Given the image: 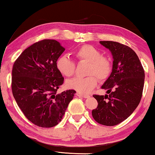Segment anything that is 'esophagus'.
<instances>
[{
	"label": "esophagus",
	"instance_id": "1",
	"mask_svg": "<svg viewBox=\"0 0 155 155\" xmlns=\"http://www.w3.org/2000/svg\"><path fill=\"white\" fill-rule=\"evenodd\" d=\"M76 95H77V96H79V97H84V98H88V97H90V95H82V94L79 93V92H77V93H76Z\"/></svg>",
	"mask_w": 155,
	"mask_h": 155
}]
</instances>
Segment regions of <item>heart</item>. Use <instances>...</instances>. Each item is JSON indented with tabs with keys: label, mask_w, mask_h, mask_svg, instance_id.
Returning a JSON list of instances; mask_svg holds the SVG:
<instances>
[{
	"label": "heart",
	"mask_w": 155,
	"mask_h": 155,
	"mask_svg": "<svg viewBox=\"0 0 155 155\" xmlns=\"http://www.w3.org/2000/svg\"><path fill=\"white\" fill-rule=\"evenodd\" d=\"M79 61L88 63L87 77H75L66 81L65 85L68 89L74 90L81 94H87L95 87L97 84V76L100 80L107 79L111 71V60L102 55L97 48L89 44L81 46L74 52ZM57 68L62 75L70 77L75 71V63L67 55H62L57 60Z\"/></svg>",
	"instance_id": "obj_1"
}]
</instances>
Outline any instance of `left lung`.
<instances>
[{"instance_id":"left-lung-1","label":"left lung","mask_w":155,"mask_h":155,"mask_svg":"<svg viewBox=\"0 0 155 155\" xmlns=\"http://www.w3.org/2000/svg\"><path fill=\"white\" fill-rule=\"evenodd\" d=\"M100 44L113 56L112 71L102 85L105 95H93L98 105L92 115L97 123L114 126L132 114L139 104L145 74L139 58L131 48L118 42L104 41Z\"/></svg>"}]
</instances>
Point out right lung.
<instances>
[{
  "mask_svg": "<svg viewBox=\"0 0 155 155\" xmlns=\"http://www.w3.org/2000/svg\"><path fill=\"white\" fill-rule=\"evenodd\" d=\"M64 51L56 40L44 39L25 49L14 63V97L27 119L38 127L59 123L76 93L74 90L57 93L64 78L56 63Z\"/></svg>",
  "mask_w": 155,
  "mask_h": 155,
  "instance_id": "obj_1",
  "label": "right lung"
}]
</instances>
